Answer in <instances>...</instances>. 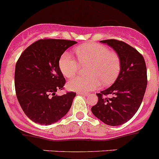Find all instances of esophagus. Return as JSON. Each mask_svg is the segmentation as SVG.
<instances>
[{
    "label": "esophagus",
    "instance_id": "34e87169",
    "mask_svg": "<svg viewBox=\"0 0 159 159\" xmlns=\"http://www.w3.org/2000/svg\"><path fill=\"white\" fill-rule=\"evenodd\" d=\"M77 94H81V95L87 96V93H84V92H81V91H78V92H77Z\"/></svg>",
    "mask_w": 159,
    "mask_h": 159
}]
</instances>
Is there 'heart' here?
Returning <instances> with one entry per match:
<instances>
[{"instance_id":"1","label":"heart","mask_w":159,"mask_h":159,"mask_svg":"<svg viewBox=\"0 0 159 159\" xmlns=\"http://www.w3.org/2000/svg\"><path fill=\"white\" fill-rule=\"evenodd\" d=\"M77 59L65 52L59 60V68L66 78H72L81 67H87V76L75 77L68 82L70 90L88 92L99 87L113 84L121 68V59L118 53L110 50L106 46L95 43H86L75 47Z\"/></svg>"}]
</instances>
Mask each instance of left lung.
<instances>
[{
    "mask_svg": "<svg viewBox=\"0 0 159 159\" xmlns=\"http://www.w3.org/2000/svg\"><path fill=\"white\" fill-rule=\"evenodd\" d=\"M100 42L113 47L120 55L121 68L114 84L96 94L98 101L91 111L103 123L117 126L130 120L142 103L148 85L146 63L143 55L125 42L116 39Z\"/></svg>",
    "mask_w": 159,
    "mask_h": 159,
    "instance_id": "left-lung-1",
    "label": "left lung"
}]
</instances>
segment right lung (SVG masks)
<instances>
[{
	"label": "right lung",
	"instance_id": "right-lung-1",
	"mask_svg": "<svg viewBox=\"0 0 159 159\" xmlns=\"http://www.w3.org/2000/svg\"><path fill=\"white\" fill-rule=\"evenodd\" d=\"M76 42L43 39L36 41L21 53L16 65L15 89L17 99L27 117L40 125H51L63 117L72 104L75 93L64 89L65 79L59 60Z\"/></svg>",
	"mask_w": 159,
	"mask_h": 159
}]
</instances>
